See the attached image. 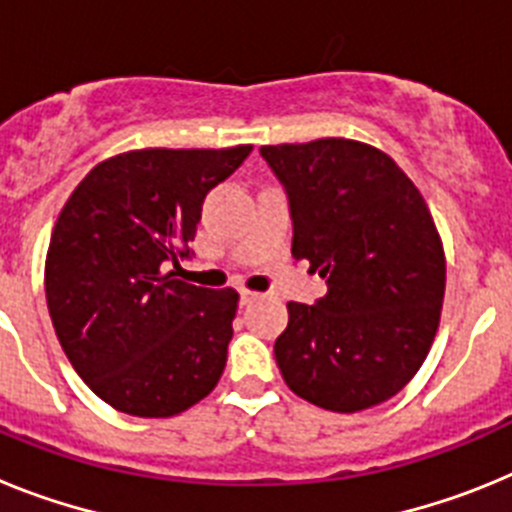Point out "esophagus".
Instances as JSON below:
<instances>
[{
    "mask_svg": "<svg viewBox=\"0 0 512 512\" xmlns=\"http://www.w3.org/2000/svg\"><path fill=\"white\" fill-rule=\"evenodd\" d=\"M238 292H241V302H243V305H248V302L259 297V292H253V289H246V287H241V289H238Z\"/></svg>",
    "mask_w": 512,
    "mask_h": 512,
    "instance_id": "1",
    "label": "esophagus"
}]
</instances>
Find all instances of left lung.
I'll use <instances>...</instances> for the list:
<instances>
[{"label": "left lung", "mask_w": 512, "mask_h": 512, "mask_svg": "<svg viewBox=\"0 0 512 512\" xmlns=\"http://www.w3.org/2000/svg\"><path fill=\"white\" fill-rule=\"evenodd\" d=\"M292 207V256L328 282L318 305L287 302L274 343L297 397L333 413L390 400L436 338L446 253L410 176L351 138L261 146Z\"/></svg>", "instance_id": "left-lung-1"}]
</instances>
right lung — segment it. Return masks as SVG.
I'll list each match as a JSON object with an SVG mask.
<instances>
[{"label": "right lung", "mask_w": 512, "mask_h": 512, "mask_svg": "<svg viewBox=\"0 0 512 512\" xmlns=\"http://www.w3.org/2000/svg\"><path fill=\"white\" fill-rule=\"evenodd\" d=\"M251 146L140 148L94 166L45 253L53 328L89 390L120 413L171 418L220 382L238 292L176 279L207 192Z\"/></svg>", "instance_id": "obj_1"}]
</instances>
